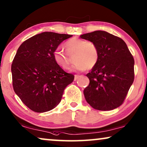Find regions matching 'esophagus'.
<instances>
[{"label": "esophagus", "instance_id": "obj_1", "mask_svg": "<svg viewBox=\"0 0 147 147\" xmlns=\"http://www.w3.org/2000/svg\"><path fill=\"white\" fill-rule=\"evenodd\" d=\"M80 76L79 75H77V74H76V75H74V80H78V78H79Z\"/></svg>", "mask_w": 147, "mask_h": 147}]
</instances>
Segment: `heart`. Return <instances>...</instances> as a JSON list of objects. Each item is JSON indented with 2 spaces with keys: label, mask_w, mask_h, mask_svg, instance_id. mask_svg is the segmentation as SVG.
<instances>
[{
  "label": "heart",
  "mask_w": 147,
  "mask_h": 147,
  "mask_svg": "<svg viewBox=\"0 0 147 147\" xmlns=\"http://www.w3.org/2000/svg\"><path fill=\"white\" fill-rule=\"evenodd\" d=\"M64 47L69 55L74 54V60L76 63L73 67L74 71H83L86 68L90 69L98 62L99 51L94 42L81 38H72L65 43ZM53 59L60 67L67 70L70 68L71 58L59 49L54 51Z\"/></svg>",
  "instance_id": "b5f03b06"
}]
</instances>
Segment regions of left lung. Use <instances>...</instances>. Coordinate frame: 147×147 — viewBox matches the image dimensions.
<instances>
[{"label":"left lung","instance_id":"obj_1","mask_svg":"<svg viewBox=\"0 0 147 147\" xmlns=\"http://www.w3.org/2000/svg\"><path fill=\"white\" fill-rule=\"evenodd\" d=\"M80 37L94 42L99 60L86 74L90 82L84 90L88 104L99 111H111L123 104L133 83V57L125 41L103 30L86 33Z\"/></svg>","mask_w":147,"mask_h":147}]
</instances>
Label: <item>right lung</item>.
<instances>
[{"mask_svg": "<svg viewBox=\"0 0 147 147\" xmlns=\"http://www.w3.org/2000/svg\"><path fill=\"white\" fill-rule=\"evenodd\" d=\"M73 36L44 32L26 40L18 49L11 66L15 93L30 110L44 113L61 102L73 74L57 65L53 53L59 45Z\"/></svg>", "mask_w": 147, "mask_h": 147, "instance_id": "obj_1", "label": "right lung"}]
</instances>
